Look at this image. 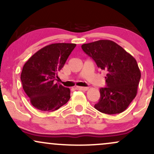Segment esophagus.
<instances>
[{
  "mask_svg": "<svg viewBox=\"0 0 154 154\" xmlns=\"http://www.w3.org/2000/svg\"><path fill=\"white\" fill-rule=\"evenodd\" d=\"M76 90H78V91H86L88 90V88L87 87H78V86H77V87L75 88Z\"/></svg>",
  "mask_w": 154,
  "mask_h": 154,
  "instance_id": "obj_1",
  "label": "esophagus"
}]
</instances>
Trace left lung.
<instances>
[{
    "label": "left lung",
    "mask_w": 154,
    "mask_h": 154,
    "mask_svg": "<svg viewBox=\"0 0 154 154\" xmlns=\"http://www.w3.org/2000/svg\"><path fill=\"white\" fill-rule=\"evenodd\" d=\"M82 49L106 72V87L100 89V99L95 109L107 114L123 112L137 95L141 77L135 58L109 40L83 44Z\"/></svg>",
    "instance_id": "left-lung-1"
}]
</instances>
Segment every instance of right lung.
Instances as JSON below:
<instances>
[{
	"instance_id": "add662e5",
	"label": "right lung",
	"mask_w": 154,
	"mask_h": 154,
	"mask_svg": "<svg viewBox=\"0 0 154 154\" xmlns=\"http://www.w3.org/2000/svg\"><path fill=\"white\" fill-rule=\"evenodd\" d=\"M76 44L54 43L31 56L23 66L21 80L32 105L43 111H54L68 102L70 90L54 82Z\"/></svg>"
}]
</instances>
